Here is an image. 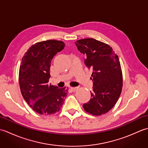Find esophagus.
I'll use <instances>...</instances> for the list:
<instances>
[{
	"label": "esophagus",
	"mask_w": 148,
	"mask_h": 148,
	"mask_svg": "<svg viewBox=\"0 0 148 148\" xmlns=\"http://www.w3.org/2000/svg\"><path fill=\"white\" fill-rule=\"evenodd\" d=\"M71 89L72 92H76V91L79 89V87H71Z\"/></svg>",
	"instance_id": "1"
}]
</instances>
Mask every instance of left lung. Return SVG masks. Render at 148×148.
Here are the masks:
<instances>
[{"instance_id":"1","label":"left lung","mask_w":148,"mask_h":148,"mask_svg":"<svg viewBox=\"0 0 148 148\" xmlns=\"http://www.w3.org/2000/svg\"><path fill=\"white\" fill-rule=\"evenodd\" d=\"M75 43L86 57V67L93 71L90 77L93 92L83 108L93 116L106 114L114 106L122 90L123 76L118 56L109 45L95 39H80Z\"/></svg>"}]
</instances>
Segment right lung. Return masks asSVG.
<instances>
[{
    "instance_id": "1",
    "label": "right lung",
    "mask_w": 148,
    "mask_h": 148,
    "mask_svg": "<svg viewBox=\"0 0 148 148\" xmlns=\"http://www.w3.org/2000/svg\"><path fill=\"white\" fill-rule=\"evenodd\" d=\"M65 46L60 40H48L31 46L21 60L19 84L25 100L40 114L48 115L59 111L68 90L49 84L51 62Z\"/></svg>"
}]
</instances>
